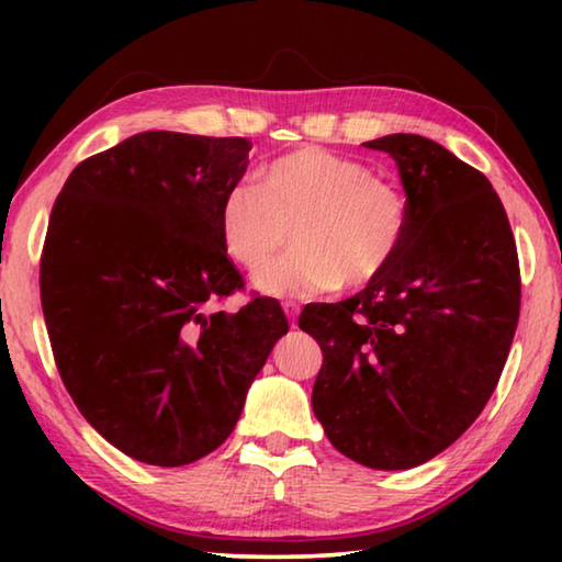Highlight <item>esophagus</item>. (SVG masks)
<instances>
[{"label":"esophagus","instance_id":"1","mask_svg":"<svg viewBox=\"0 0 562 562\" xmlns=\"http://www.w3.org/2000/svg\"><path fill=\"white\" fill-rule=\"evenodd\" d=\"M282 310H284V315H288L290 325H294V319H297V315H300V304L288 300V302H282Z\"/></svg>","mask_w":562,"mask_h":562}]
</instances>
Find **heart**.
<instances>
[{
  "instance_id": "b5f03b06",
  "label": "heart",
  "mask_w": 562,
  "mask_h": 562,
  "mask_svg": "<svg viewBox=\"0 0 562 562\" xmlns=\"http://www.w3.org/2000/svg\"><path fill=\"white\" fill-rule=\"evenodd\" d=\"M295 250L255 278L270 297H315L374 282L396 260L408 233V201L394 183L325 148L272 158L255 186H235L217 211L227 258L260 270L289 239Z\"/></svg>"
}]
</instances>
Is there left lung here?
Masks as SVG:
<instances>
[{"label":"left lung","mask_w":562,"mask_h":562,"mask_svg":"<svg viewBox=\"0 0 562 562\" xmlns=\"http://www.w3.org/2000/svg\"><path fill=\"white\" fill-rule=\"evenodd\" d=\"M396 160L408 233L355 297L307 304L317 339L312 408L339 453L379 471L426 463L479 418L520 312L508 215L481 170L416 133L367 140Z\"/></svg>","instance_id":"obj_1"}]
</instances>
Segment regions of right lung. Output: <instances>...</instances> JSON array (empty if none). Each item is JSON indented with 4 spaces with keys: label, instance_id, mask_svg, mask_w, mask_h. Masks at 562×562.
Returning a JSON list of instances; mask_svg holds the SVG:
<instances>
[{
    "label": "right lung",
    "instance_id": "right-lung-1",
    "mask_svg": "<svg viewBox=\"0 0 562 562\" xmlns=\"http://www.w3.org/2000/svg\"><path fill=\"white\" fill-rule=\"evenodd\" d=\"M247 138L136 133L81 160L52 207L42 310L83 418L131 459L186 465L233 434L247 389L288 335L278 300L243 290L217 211Z\"/></svg>",
    "mask_w": 562,
    "mask_h": 562
}]
</instances>
